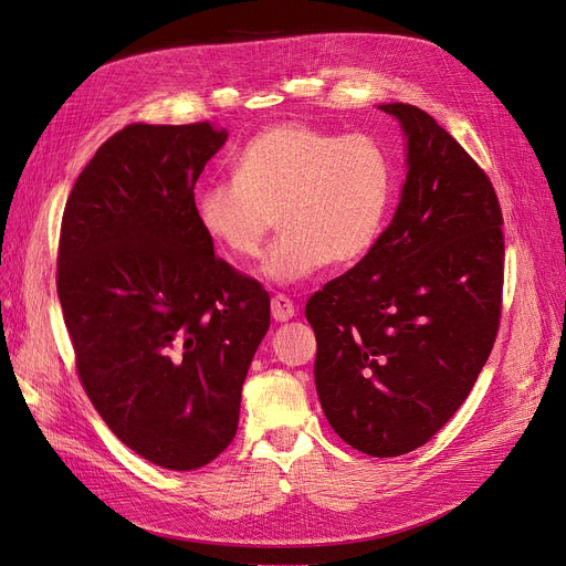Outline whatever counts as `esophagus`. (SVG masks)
Returning <instances> with one entry per match:
<instances>
[{"mask_svg":"<svg viewBox=\"0 0 566 566\" xmlns=\"http://www.w3.org/2000/svg\"><path fill=\"white\" fill-rule=\"evenodd\" d=\"M294 313H297V308H294V304L285 297V294H274V297H272V317L276 322L292 319Z\"/></svg>","mask_w":566,"mask_h":566,"instance_id":"obj_1","label":"esophagus"}]
</instances>
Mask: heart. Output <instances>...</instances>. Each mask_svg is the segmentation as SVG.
<instances>
[{
  "label": "heart",
  "instance_id": "obj_1",
  "mask_svg": "<svg viewBox=\"0 0 566 566\" xmlns=\"http://www.w3.org/2000/svg\"><path fill=\"white\" fill-rule=\"evenodd\" d=\"M232 175L200 188L198 223L230 255L253 260L276 217L283 232L262 262L274 283H297L327 262L366 255L394 186L391 160L373 136L302 122L258 133L237 154Z\"/></svg>",
  "mask_w": 566,
  "mask_h": 566
}]
</instances>
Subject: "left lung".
<instances>
[{
    "instance_id": "1",
    "label": "left lung",
    "mask_w": 566,
    "mask_h": 566,
    "mask_svg": "<svg viewBox=\"0 0 566 566\" xmlns=\"http://www.w3.org/2000/svg\"><path fill=\"white\" fill-rule=\"evenodd\" d=\"M408 177L370 251L306 302L315 387L343 442L375 459L426 444L470 396L502 317L504 232L489 175L417 105Z\"/></svg>"
}]
</instances>
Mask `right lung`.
<instances>
[{
	"label": "right lung",
	"instance_id": "1",
	"mask_svg": "<svg viewBox=\"0 0 566 566\" xmlns=\"http://www.w3.org/2000/svg\"><path fill=\"white\" fill-rule=\"evenodd\" d=\"M228 138L209 122L128 124L66 200L57 294L75 370L107 428L143 459L196 470L232 442L269 294L213 255L196 181Z\"/></svg>",
	"mask_w": 566,
	"mask_h": 566
}]
</instances>
